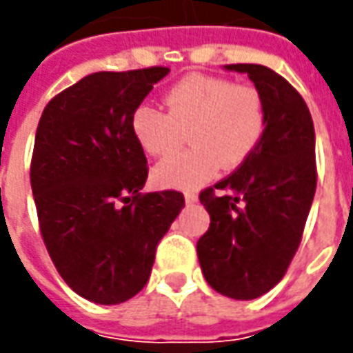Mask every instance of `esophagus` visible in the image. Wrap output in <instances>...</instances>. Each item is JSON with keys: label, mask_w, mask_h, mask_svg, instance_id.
<instances>
[{"label": "esophagus", "mask_w": 353, "mask_h": 353, "mask_svg": "<svg viewBox=\"0 0 353 353\" xmlns=\"http://www.w3.org/2000/svg\"><path fill=\"white\" fill-rule=\"evenodd\" d=\"M196 200H199V196H196L194 192H185V202H187V204H194Z\"/></svg>", "instance_id": "34e87169"}]
</instances>
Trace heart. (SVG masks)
<instances>
[{"instance_id": "b5f03b06", "label": "heart", "mask_w": 353, "mask_h": 353, "mask_svg": "<svg viewBox=\"0 0 353 353\" xmlns=\"http://www.w3.org/2000/svg\"><path fill=\"white\" fill-rule=\"evenodd\" d=\"M166 111L141 103L132 113V134L149 157H164L183 145L192 149L154 166V181L170 189H196L223 166L238 168L259 145L266 109L259 90L210 75H187L164 96Z\"/></svg>"}]
</instances>
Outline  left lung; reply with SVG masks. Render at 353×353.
Here are the masks:
<instances>
[{"label":"left lung","mask_w":353,"mask_h":353,"mask_svg":"<svg viewBox=\"0 0 353 353\" xmlns=\"http://www.w3.org/2000/svg\"><path fill=\"white\" fill-rule=\"evenodd\" d=\"M263 96L259 145L229 177L200 192L210 229L196 244L212 288L236 301L265 295L288 270L316 192V134L303 96L261 64H230Z\"/></svg>","instance_id":"obj_1"}]
</instances>
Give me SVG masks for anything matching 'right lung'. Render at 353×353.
<instances>
[{
	"instance_id": "1",
	"label": "right lung",
	"mask_w": 353,
	"mask_h": 353,
	"mask_svg": "<svg viewBox=\"0 0 353 353\" xmlns=\"http://www.w3.org/2000/svg\"><path fill=\"white\" fill-rule=\"evenodd\" d=\"M168 68L96 72L47 103L35 132L30 181L41 236L62 280L87 301L139 293L154 252L185 199L147 192V159L132 113Z\"/></svg>"
}]
</instances>
